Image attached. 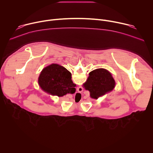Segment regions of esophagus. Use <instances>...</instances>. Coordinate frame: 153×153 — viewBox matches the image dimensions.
<instances>
[{
    "instance_id": "obj_1",
    "label": "esophagus",
    "mask_w": 153,
    "mask_h": 153,
    "mask_svg": "<svg viewBox=\"0 0 153 153\" xmlns=\"http://www.w3.org/2000/svg\"><path fill=\"white\" fill-rule=\"evenodd\" d=\"M79 89V92H82V91H83V88H81V87H79V88H78V90Z\"/></svg>"
}]
</instances>
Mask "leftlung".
<instances>
[{
	"mask_svg": "<svg viewBox=\"0 0 153 153\" xmlns=\"http://www.w3.org/2000/svg\"><path fill=\"white\" fill-rule=\"evenodd\" d=\"M115 81L111 73L103 68L91 71L86 82L83 84L85 90L90 92V96L98 99L106 93L113 90Z\"/></svg>",
	"mask_w": 153,
	"mask_h": 153,
	"instance_id": "left-lung-1",
	"label": "left lung"
}]
</instances>
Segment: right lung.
Here are the masks:
<instances>
[{
    "instance_id": "1",
    "label": "right lung",
    "mask_w": 153,
    "mask_h": 153,
    "mask_svg": "<svg viewBox=\"0 0 153 153\" xmlns=\"http://www.w3.org/2000/svg\"><path fill=\"white\" fill-rule=\"evenodd\" d=\"M43 90L53 95L63 96L76 92V85L71 80V74L57 64H51L43 69L39 77Z\"/></svg>"
}]
</instances>
